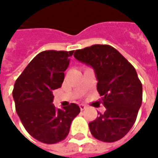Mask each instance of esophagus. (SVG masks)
Masks as SVG:
<instances>
[{
	"label": "esophagus",
	"mask_w": 158,
	"mask_h": 158,
	"mask_svg": "<svg viewBox=\"0 0 158 158\" xmlns=\"http://www.w3.org/2000/svg\"><path fill=\"white\" fill-rule=\"evenodd\" d=\"M86 107H87V106H85V105H84V104H80V105H79V108H80L81 110H84L85 109H86Z\"/></svg>",
	"instance_id": "esophagus-1"
}]
</instances>
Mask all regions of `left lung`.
<instances>
[{
    "mask_svg": "<svg viewBox=\"0 0 158 158\" xmlns=\"http://www.w3.org/2000/svg\"><path fill=\"white\" fill-rule=\"evenodd\" d=\"M73 56L94 69L106 108L89 123L91 134L104 142L120 140L133 127L142 102V85L135 68L110 45H92L76 50Z\"/></svg>",
    "mask_w": 158,
    "mask_h": 158,
    "instance_id": "obj_1",
    "label": "left lung"
}]
</instances>
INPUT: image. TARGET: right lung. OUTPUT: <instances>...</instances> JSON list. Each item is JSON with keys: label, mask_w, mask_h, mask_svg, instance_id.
Instances as JSON below:
<instances>
[{"label": "right lung", "mask_w": 158, "mask_h": 158, "mask_svg": "<svg viewBox=\"0 0 158 158\" xmlns=\"http://www.w3.org/2000/svg\"><path fill=\"white\" fill-rule=\"evenodd\" d=\"M73 51L38 53L23 70L12 91L16 110L27 131L37 141L54 144L66 138L80 109L74 103L57 109L52 91L60 88Z\"/></svg>", "instance_id": "obj_1"}]
</instances>
